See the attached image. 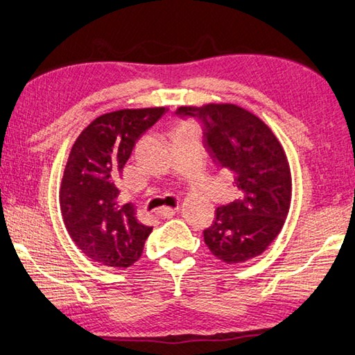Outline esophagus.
<instances>
[{"label":"esophagus","instance_id":"34e87169","mask_svg":"<svg viewBox=\"0 0 355 355\" xmlns=\"http://www.w3.org/2000/svg\"><path fill=\"white\" fill-rule=\"evenodd\" d=\"M177 211H178V206L177 208H167V206H163V208L158 209L157 214L163 218H171L177 214Z\"/></svg>","mask_w":355,"mask_h":355}]
</instances>
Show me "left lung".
I'll return each instance as SVG.
<instances>
[{
  "instance_id": "left-lung-1",
  "label": "left lung",
  "mask_w": 355,
  "mask_h": 355,
  "mask_svg": "<svg viewBox=\"0 0 355 355\" xmlns=\"http://www.w3.org/2000/svg\"><path fill=\"white\" fill-rule=\"evenodd\" d=\"M175 114L200 122L206 152L233 177L236 188V198L218 206L214 222L203 231L205 243L227 263L259 256L279 234L292 198L279 141L257 116L233 104L180 107Z\"/></svg>"
}]
</instances>
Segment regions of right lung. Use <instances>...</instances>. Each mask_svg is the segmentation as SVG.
Masks as SVG:
<instances>
[{
	"label": "right lung",
	"mask_w": 355,
	"mask_h": 355,
	"mask_svg": "<svg viewBox=\"0 0 355 355\" xmlns=\"http://www.w3.org/2000/svg\"><path fill=\"white\" fill-rule=\"evenodd\" d=\"M166 112L102 114L76 139L62 178L60 209L71 239L89 259L127 268L143 254L152 227L138 222L132 203L118 202V184L137 141Z\"/></svg>",
	"instance_id": "add662e5"
}]
</instances>
